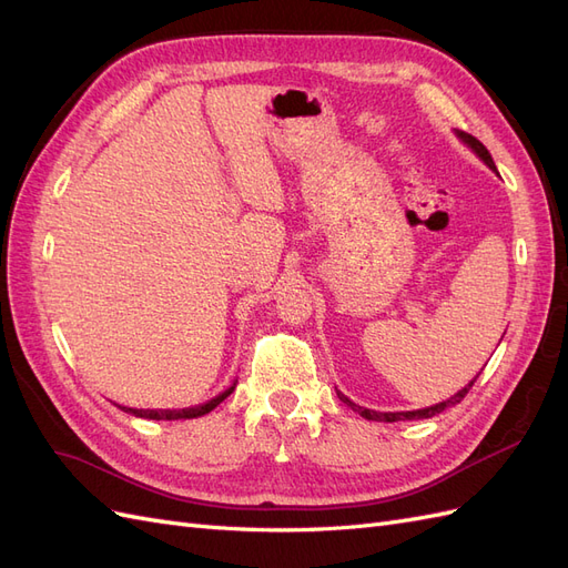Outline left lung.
Returning a JSON list of instances; mask_svg holds the SVG:
<instances>
[{
    "instance_id": "1",
    "label": "left lung",
    "mask_w": 568,
    "mask_h": 568,
    "mask_svg": "<svg viewBox=\"0 0 568 568\" xmlns=\"http://www.w3.org/2000/svg\"><path fill=\"white\" fill-rule=\"evenodd\" d=\"M459 134V140L464 142V144H469L474 151H476V156L484 161L488 168H493L495 170V163H493V159H490V153H488V149L480 144L476 136H471L469 132H457ZM476 382V379H474ZM474 382L469 384V386H464L459 393H455L450 400H443V403H438V405H434V407H426V409H415V412H374V409H367V407H359V405H355V403H351L346 395L343 393H338V400L341 403H346L348 407H353L355 412H359V415H363L365 419H372V422H403V419H428V417H434V415H438V412H443L445 407H453V405H457V403H462V398L464 395L469 393V388L474 386Z\"/></svg>"
}]
</instances>
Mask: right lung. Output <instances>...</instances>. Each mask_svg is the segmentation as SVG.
<instances>
[{
  "instance_id": "add662e5",
  "label": "right lung",
  "mask_w": 568,
  "mask_h": 568,
  "mask_svg": "<svg viewBox=\"0 0 568 568\" xmlns=\"http://www.w3.org/2000/svg\"><path fill=\"white\" fill-rule=\"evenodd\" d=\"M232 390H234V386L227 388L225 393H220L217 398H213L209 403H203L199 407H186V409H132V407H120V409L132 412L134 417H144V419H168V422H173V419H194V417L209 415V412L215 409L222 400H225Z\"/></svg>"
}]
</instances>
